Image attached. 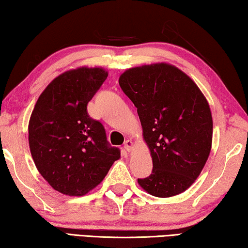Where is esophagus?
Masks as SVG:
<instances>
[{
    "label": "esophagus",
    "instance_id": "34e87169",
    "mask_svg": "<svg viewBox=\"0 0 248 248\" xmlns=\"http://www.w3.org/2000/svg\"><path fill=\"white\" fill-rule=\"evenodd\" d=\"M133 146H134V144H133V142H132L131 140H125V143H124V148H125V150H126L127 152H131V151L133 150Z\"/></svg>",
    "mask_w": 248,
    "mask_h": 248
}]
</instances>
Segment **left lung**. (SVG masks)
Returning <instances> with one entry per match:
<instances>
[{"label": "left lung", "mask_w": 248, "mask_h": 248, "mask_svg": "<svg viewBox=\"0 0 248 248\" xmlns=\"http://www.w3.org/2000/svg\"><path fill=\"white\" fill-rule=\"evenodd\" d=\"M121 89L137 108L153 170L137 178L156 197L187 189L206 163L212 148L213 120L206 98L192 78L166 63L128 68Z\"/></svg>", "instance_id": "1"}]
</instances>
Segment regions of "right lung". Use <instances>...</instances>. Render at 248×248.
Returning a JSON list of instances; mask_svg holds the SVG:
<instances>
[{"label": "right lung", "instance_id": "right-lung-1", "mask_svg": "<svg viewBox=\"0 0 248 248\" xmlns=\"http://www.w3.org/2000/svg\"><path fill=\"white\" fill-rule=\"evenodd\" d=\"M108 75L102 67L64 72L34 106L29 123L33 161L44 180L65 195L83 196L96 187L121 156L101 122L87 113V103Z\"/></svg>", "mask_w": 248, "mask_h": 248}]
</instances>
